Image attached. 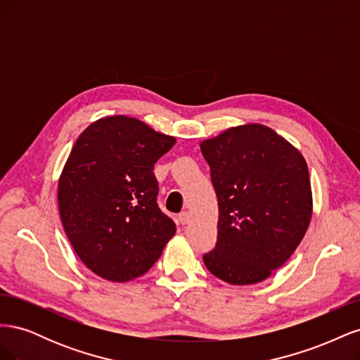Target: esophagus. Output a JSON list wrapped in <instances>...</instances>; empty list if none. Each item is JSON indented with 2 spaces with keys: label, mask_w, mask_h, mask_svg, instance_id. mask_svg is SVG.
Returning <instances> with one entry per match:
<instances>
[{
  "label": "esophagus",
  "mask_w": 360,
  "mask_h": 360,
  "mask_svg": "<svg viewBox=\"0 0 360 360\" xmlns=\"http://www.w3.org/2000/svg\"><path fill=\"white\" fill-rule=\"evenodd\" d=\"M191 217H192V214H191V212H181L180 214H179V222L181 224V225H186V224H189L191 222Z\"/></svg>",
  "instance_id": "1"
}]
</instances>
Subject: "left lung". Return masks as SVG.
<instances>
[{"label": "left lung", "instance_id": "left-lung-1", "mask_svg": "<svg viewBox=\"0 0 360 360\" xmlns=\"http://www.w3.org/2000/svg\"><path fill=\"white\" fill-rule=\"evenodd\" d=\"M219 205L205 267L233 285L267 279L292 255L312 216L307 160L274 129L243 124L201 143Z\"/></svg>", "mask_w": 360, "mask_h": 360}]
</instances>
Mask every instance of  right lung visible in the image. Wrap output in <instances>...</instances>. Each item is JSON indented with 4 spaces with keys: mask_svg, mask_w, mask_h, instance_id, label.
<instances>
[{
    "mask_svg": "<svg viewBox=\"0 0 360 360\" xmlns=\"http://www.w3.org/2000/svg\"><path fill=\"white\" fill-rule=\"evenodd\" d=\"M174 144L126 115L97 120L76 139L58 180V209L76 255L97 276L139 278L176 234L156 202L153 172Z\"/></svg>",
    "mask_w": 360,
    "mask_h": 360,
    "instance_id": "obj_1",
    "label": "right lung"
}]
</instances>
